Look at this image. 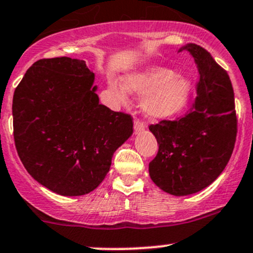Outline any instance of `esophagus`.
<instances>
[{
    "mask_svg": "<svg viewBox=\"0 0 253 253\" xmlns=\"http://www.w3.org/2000/svg\"><path fill=\"white\" fill-rule=\"evenodd\" d=\"M144 129H146V124H144V122H142V121H140V119L136 118L134 122V130H135L136 134H137V132L143 131Z\"/></svg>",
    "mask_w": 253,
    "mask_h": 253,
    "instance_id": "1",
    "label": "esophagus"
}]
</instances>
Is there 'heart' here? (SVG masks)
Instances as JSON below:
<instances>
[{"label": "heart", "instance_id": "1", "mask_svg": "<svg viewBox=\"0 0 253 253\" xmlns=\"http://www.w3.org/2000/svg\"><path fill=\"white\" fill-rule=\"evenodd\" d=\"M127 92L143 94L141 109L154 118H166L179 112L189 100L191 84L181 75H174L166 68L154 67L127 75L123 80ZM110 89L119 101L126 100V92L115 82H110Z\"/></svg>", "mask_w": 253, "mask_h": 253}]
</instances>
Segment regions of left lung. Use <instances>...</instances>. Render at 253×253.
Wrapping results in <instances>:
<instances>
[{
	"mask_svg": "<svg viewBox=\"0 0 253 253\" xmlns=\"http://www.w3.org/2000/svg\"><path fill=\"white\" fill-rule=\"evenodd\" d=\"M197 65L196 98L183 117L150 124L159 150L149 175L161 190L174 196L207 188L225 169L238 131L231 79L204 47L188 44Z\"/></svg>",
	"mask_w": 253,
	"mask_h": 253,
	"instance_id": "8db88e82",
	"label": "left lung"
}]
</instances>
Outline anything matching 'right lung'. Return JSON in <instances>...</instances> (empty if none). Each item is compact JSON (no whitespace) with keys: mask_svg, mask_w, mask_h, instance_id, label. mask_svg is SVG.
I'll use <instances>...</instances> for the list:
<instances>
[{"mask_svg":"<svg viewBox=\"0 0 253 253\" xmlns=\"http://www.w3.org/2000/svg\"><path fill=\"white\" fill-rule=\"evenodd\" d=\"M94 74L82 59L31 65L13 96V132L25 169L51 191L81 196L110 171L113 153L132 134L131 115L99 103Z\"/></svg>","mask_w":253,"mask_h":253,"instance_id":"right-lung-1","label":"right lung"}]
</instances>
